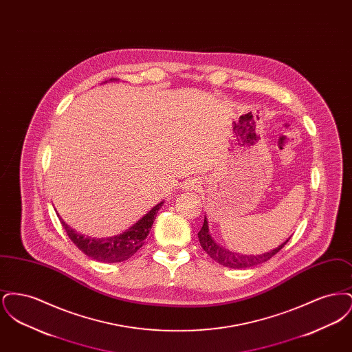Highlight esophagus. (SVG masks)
Segmentation results:
<instances>
[{
	"label": "esophagus",
	"mask_w": 352,
	"mask_h": 352,
	"mask_svg": "<svg viewBox=\"0 0 352 352\" xmlns=\"http://www.w3.org/2000/svg\"><path fill=\"white\" fill-rule=\"evenodd\" d=\"M199 187V182L192 179V181H187L184 186V190L186 191H192V190H197Z\"/></svg>",
	"instance_id": "esophagus-1"
}]
</instances>
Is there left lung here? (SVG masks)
Returning a JSON list of instances; mask_svg holds the SVG:
<instances>
[{"label": "left lung", "mask_w": 352, "mask_h": 352, "mask_svg": "<svg viewBox=\"0 0 352 352\" xmlns=\"http://www.w3.org/2000/svg\"><path fill=\"white\" fill-rule=\"evenodd\" d=\"M198 237H199L201 248L211 258H214L217 263H219L223 267L234 269L252 268V267H256L258 264H263V263L268 261L276 253H278L284 248L285 244L290 239L289 237L286 241H284L281 245H278L277 248L265 252L263 254H240V253L226 250L224 247H221L214 240V237L210 234L208 221H207L206 217H204L203 227H201V231L198 232Z\"/></svg>", "instance_id": "obj_1"}]
</instances>
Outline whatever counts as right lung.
<instances>
[{"label": "right lung", "instance_id": "right-lung-1", "mask_svg": "<svg viewBox=\"0 0 352 352\" xmlns=\"http://www.w3.org/2000/svg\"><path fill=\"white\" fill-rule=\"evenodd\" d=\"M113 80L116 79H111V82ZM162 204L164 201L155 204L148 214H145L126 231L109 237L96 239L84 236L71 228L62 218L60 223L66 230L71 241L88 257L101 263H121L131 258L142 247L144 240L151 232L153 221L155 220L157 212L162 207Z\"/></svg>", "mask_w": 352, "mask_h": 352}]
</instances>
